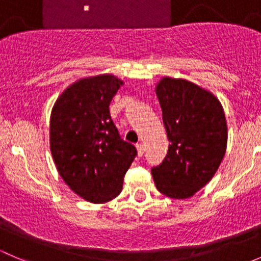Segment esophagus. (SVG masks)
<instances>
[{"instance_id":"esophagus-1","label":"esophagus","mask_w":261,"mask_h":261,"mask_svg":"<svg viewBox=\"0 0 261 261\" xmlns=\"http://www.w3.org/2000/svg\"><path fill=\"white\" fill-rule=\"evenodd\" d=\"M136 149H138V155L139 156H143L144 151H145V146H144L143 143L136 144Z\"/></svg>"}]
</instances>
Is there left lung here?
I'll return each mask as SVG.
<instances>
[{"mask_svg": "<svg viewBox=\"0 0 261 261\" xmlns=\"http://www.w3.org/2000/svg\"><path fill=\"white\" fill-rule=\"evenodd\" d=\"M156 96L170 141L167 156L151 168L160 193L189 198L217 172L227 146V125L220 101L206 89L184 80L165 77Z\"/></svg>", "mask_w": 261, "mask_h": 261, "instance_id": "8db88e82", "label": "left lung"}]
</instances>
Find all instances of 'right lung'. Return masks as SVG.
<instances>
[{"label": "right lung", "instance_id": "1", "mask_svg": "<svg viewBox=\"0 0 261 261\" xmlns=\"http://www.w3.org/2000/svg\"><path fill=\"white\" fill-rule=\"evenodd\" d=\"M122 81L103 74L68 87L50 116V150L63 180L92 203L114 199L138 155L122 140L110 115V103Z\"/></svg>", "mask_w": 261, "mask_h": 261}]
</instances>
